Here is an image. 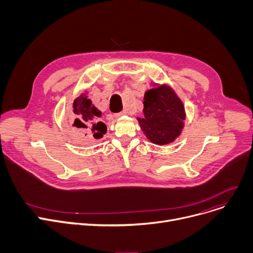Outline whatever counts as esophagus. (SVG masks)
Instances as JSON below:
<instances>
[{"label": "esophagus", "instance_id": "obj_1", "mask_svg": "<svg viewBox=\"0 0 253 253\" xmlns=\"http://www.w3.org/2000/svg\"><path fill=\"white\" fill-rule=\"evenodd\" d=\"M126 114H127V111H123V112L117 113V114H115V118H120V117H122V116H124V115H126Z\"/></svg>", "mask_w": 253, "mask_h": 253}]
</instances>
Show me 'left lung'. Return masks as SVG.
Instances as JSON below:
<instances>
[{
  "instance_id": "obj_1",
  "label": "left lung",
  "mask_w": 253,
  "mask_h": 253,
  "mask_svg": "<svg viewBox=\"0 0 253 253\" xmlns=\"http://www.w3.org/2000/svg\"><path fill=\"white\" fill-rule=\"evenodd\" d=\"M137 120L152 142L166 144L173 141L183 127V104L169 86H159L145 92L143 118Z\"/></svg>"
}]
</instances>
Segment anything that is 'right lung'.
I'll return each instance as SVG.
<instances>
[{
  "label": "right lung",
  "mask_w": 253,
  "mask_h": 253,
  "mask_svg": "<svg viewBox=\"0 0 253 253\" xmlns=\"http://www.w3.org/2000/svg\"><path fill=\"white\" fill-rule=\"evenodd\" d=\"M75 119L73 120L74 126L85 136H98L101 137L106 132V126L102 122H97V118L100 117V112L91 104V100L85 94L80 95L73 105Z\"/></svg>",
  "instance_id": "add662e5"
}]
</instances>
